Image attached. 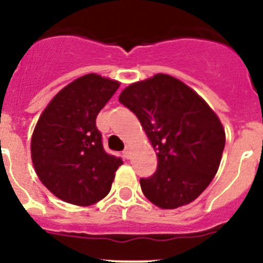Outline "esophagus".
Here are the masks:
<instances>
[{
	"label": "esophagus",
	"mask_w": 263,
	"mask_h": 263,
	"mask_svg": "<svg viewBox=\"0 0 263 263\" xmlns=\"http://www.w3.org/2000/svg\"><path fill=\"white\" fill-rule=\"evenodd\" d=\"M123 156H125V158H129V156H131V147L126 146L125 151H123Z\"/></svg>",
	"instance_id": "1"
}]
</instances>
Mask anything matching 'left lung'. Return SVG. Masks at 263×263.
<instances>
[{"label": "left lung", "instance_id": "8db88e82", "mask_svg": "<svg viewBox=\"0 0 263 263\" xmlns=\"http://www.w3.org/2000/svg\"><path fill=\"white\" fill-rule=\"evenodd\" d=\"M118 100L157 152L156 172L140 180L143 195L166 210L196 200L215 177L226 143L217 115L192 88L163 73L132 83Z\"/></svg>", "mask_w": 263, "mask_h": 263}]
</instances>
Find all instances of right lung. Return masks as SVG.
<instances>
[{"mask_svg": "<svg viewBox=\"0 0 263 263\" xmlns=\"http://www.w3.org/2000/svg\"><path fill=\"white\" fill-rule=\"evenodd\" d=\"M118 87L117 81L85 74L62 88L42 112L31 157L41 182L60 200L89 206L108 195L123 161L105 151L96 117Z\"/></svg>", "mask_w": 263, "mask_h": 263, "instance_id": "right-lung-1", "label": "right lung"}]
</instances>
